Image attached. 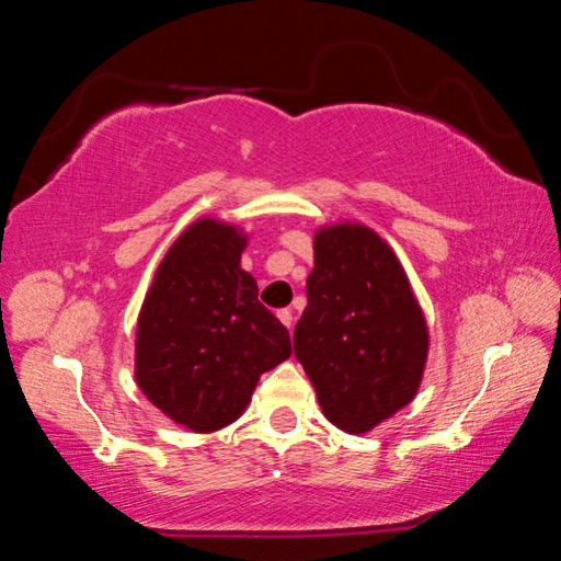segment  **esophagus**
<instances>
[{
  "instance_id": "esophagus-1",
  "label": "esophagus",
  "mask_w": 561,
  "mask_h": 561,
  "mask_svg": "<svg viewBox=\"0 0 561 561\" xmlns=\"http://www.w3.org/2000/svg\"><path fill=\"white\" fill-rule=\"evenodd\" d=\"M277 317H279V321H282L284 327L291 329V319H294V317H291V311H289V309H279V311H277Z\"/></svg>"
}]
</instances>
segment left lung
<instances>
[{
    "instance_id": "1",
    "label": "left lung",
    "mask_w": 561,
    "mask_h": 561,
    "mask_svg": "<svg viewBox=\"0 0 561 561\" xmlns=\"http://www.w3.org/2000/svg\"><path fill=\"white\" fill-rule=\"evenodd\" d=\"M294 356L321 411L346 433L371 431L413 401L428 327L401 262L374 230L344 222L317 232Z\"/></svg>"
}]
</instances>
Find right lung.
Listing matches in <instances>:
<instances>
[{
  "mask_svg": "<svg viewBox=\"0 0 561 561\" xmlns=\"http://www.w3.org/2000/svg\"><path fill=\"white\" fill-rule=\"evenodd\" d=\"M244 242L232 225H190L140 309L136 381L150 403L195 433L237 421L260 376L291 354L287 327L240 267Z\"/></svg>",
  "mask_w": 561,
  "mask_h": 561,
  "instance_id": "add662e5",
  "label": "right lung"
}]
</instances>
